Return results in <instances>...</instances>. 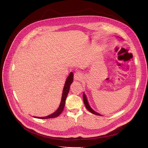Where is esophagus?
Returning <instances> with one entry per match:
<instances>
[{
	"label": "esophagus",
	"instance_id": "obj_1",
	"mask_svg": "<svg viewBox=\"0 0 148 148\" xmlns=\"http://www.w3.org/2000/svg\"><path fill=\"white\" fill-rule=\"evenodd\" d=\"M82 74H80V73L79 72H76L74 75V78H75V80H80L82 79Z\"/></svg>",
	"mask_w": 148,
	"mask_h": 148
}]
</instances>
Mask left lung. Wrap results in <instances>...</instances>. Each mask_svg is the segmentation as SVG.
Wrapping results in <instances>:
<instances>
[{
	"mask_svg": "<svg viewBox=\"0 0 148 148\" xmlns=\"http://www.w3.org/2000/svg\"><path fill=\"white\" fill-rule=\"evenodd\" d=\"M83 100H84V103L85 106L86 108L90 113H93V114H96V115L101 116L99 113L96 112L95 111H94V110L90 108V106H89L88 103V101H87V99H86V96H85L84 93H83Z\"/></svg>",
	"mask_w": 148,
	"mask_h": 148,
	"instance_id": "1",
	"label": "left lung"
}]
</instances>
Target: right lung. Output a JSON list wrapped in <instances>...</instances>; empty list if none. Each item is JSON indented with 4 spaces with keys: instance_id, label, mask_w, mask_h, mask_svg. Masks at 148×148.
Masks as SVG:
<instances>
[{
    "instance_id": "obj_1",
    "label": "right lung",
    "mask_w": 148,
    "mask_h": 148,
    "mask_svg": "<svg viewBox=\"0 0 148 148\" xmlns=\"http://www.w3.org/2000/svg\"><path fill=\"white\" fill-rule=\"evenodd\" d=\"M73 80V73L72 72H71V73L67 77L66 80L65 82V84L64 85V87L63 90V95H62V101H61L60 104L59 108L58 109V110L55 113H52V114H50L49 116H48L46 117H37L36 118L41 119H51V118H55V117L59 116L62 113V112L63 111L66 96L69 91L70 85L72 83Z\"/></svg>"
}]
</instances>
